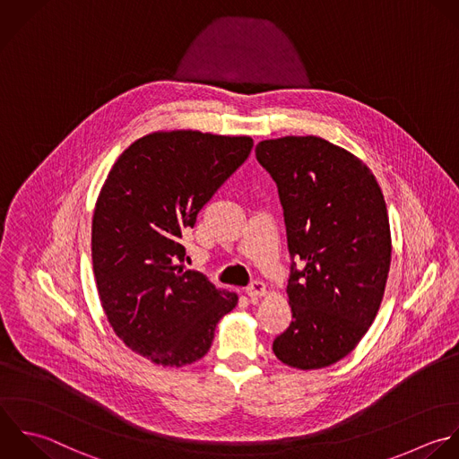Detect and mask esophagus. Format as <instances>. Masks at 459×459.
I'll use <instances>...</instances> for the list:
<instances>
[{"mask_svg":"<svg viewBox=\"0 0 459 459\" xmlns=\"http://www.w3.org/2000/svg\"><path fill=\"white\" fill-rule=\"evenodd\" d=\"M245 293H247L250 299L264 297V295H266V284L261 282V281H255V282H252V284L245 290Z\"/></svg>","mask_w":459,"mask_h":459,"instance_id":"esophagus-1","label":"esophagus"}]
</instances>
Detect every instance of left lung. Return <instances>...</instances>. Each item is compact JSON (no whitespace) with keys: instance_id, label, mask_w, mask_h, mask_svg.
Here are the masks:
<instances>
[{"instance_id":"left-lung-1","label":"left lung","mask_w":459,"mask_h":459,"mask_svg":"<svg viewBox=\"0 0 459 459\" xmlns=\"http://www.w3.org/2000/svg\"><path fill=\"white\" fill-rule=\"evenodd\" d=\"M277 184L291 266L290 327L273 354L299 370L331 367L349 356L374 324L392 263L383 191L370 168L316 135H286L255 146Z\"/></svg>"}]
</instances>
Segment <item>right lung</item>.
Segmentation results:
<instances>
[{
	"label": "right lung",
	"mask_w": 459,
	"mask_h": 459,
	"mask_svg": "<svg viewBox=\"0 0 459 459\" xmlns=\"http://www.w3.org/2000/svg\"><path fill=\"white\" fill-rule=\"evenodd\" d=\"M248 135L152 132L114 162L96 200L91 255L96 288L116 336L159 367L202 359L238 295L186 270L184 234L247 160Z\"/></svg>",
	"instance_id": "1"
}]
</instances>
